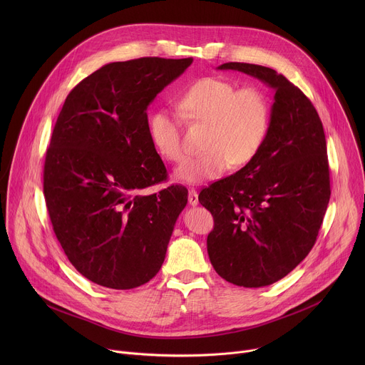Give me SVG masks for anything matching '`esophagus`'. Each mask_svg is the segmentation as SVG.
<instances>
[{
    "label": "esophagus",
    "mask_w": 365,
    "mask_h": 365,
    "mask_svg": "<svg viewBox=\"0 0 365 365\" xmlns=\"http://www.w3.org/2000/svg\"><path fill=\"white\" fill-rule=\"evenodd\" d=\"M187 200H189V203H190L192 206H196V205L199 203L197 192H196V190H193V189H190V190H189V193H187Z\"/></svg>",
    "instance_id": "esophagus-1"
}]
</instances>
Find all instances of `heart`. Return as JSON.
<instances>
[{
	"mask_svg": "<svg viewBox=\"0 0 365 365\" xmlns=\"http://www.w3.org/2000/svg\"><path fill=\"white\" fill-rule=\"evenodd\" d=\"M179 108L190 121L210 125L203 143L206 151L186 159L176 170V178L186 183L215 180L230 166L248 165L263 148L270 131V101L257 86L238 89L222 78H202L182 93ZM148 134L163 159L170 163L183 160L186 147L176 115L155 113L150 118Z\"/></svg>",
	"mask_w": 365,
	"mask_h": 365,
	"instance_id": "b5f03b06",
	"label": "heart"
}]
</instances>
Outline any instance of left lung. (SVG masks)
<instances>
[{
	"label": "left lung",
	"instance_id": "obj_1",
	"mask_svg": "<svg viewBox=\"0 0 365 365\" xmlns=\"http://www.w3.org/2000/svg\"><path fill=\"white\" fill-rule=\"evenodd\" d=\"M274 89L267 140L257 158L200 190L214 217L206 245L215 272L242 287L287 276L317 242L331 197L322 121L310 99L274 69L228 62Z\"/></svg>",
	"mask_w": 365,
	"mask_h": 365
}]
</instances>
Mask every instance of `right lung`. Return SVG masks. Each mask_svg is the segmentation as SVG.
<instances>
[{"label":"right lung","mask_w":365,"mask_h":365,"mask_svg":"<svg viewBox=\"0 0 365 365\" xmlns=\"http://www.w3.org/2000/svg\"><path fill=\"white\" fill-rule=\"evenodd\" d=\"M192 62L108 63L66 96L46 151L43 192L69 262L99 286L138 287L165 262L187 190L172 185L140 193L168 179L150 140L147 108Z\"/></svg>","instance_id":"add662e5"}]
</instances>
